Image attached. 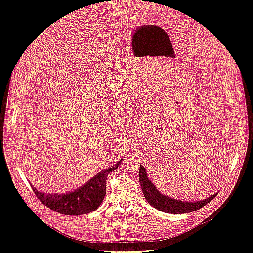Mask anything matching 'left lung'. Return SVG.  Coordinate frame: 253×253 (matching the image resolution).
<instances>
[{
	"label": "left lung",
	"instance_id": "left-lung-1",
	"mask_svg": "<svg viewBox=\"0 0 253 253\" xmlns=\"http://www.w3.org/2000/svg\"><path fill=\"white\" fill-rule=\"evenodd\" d=\"M139 182L141 185L144 198L148 201V203L151 206L154 207V208H156L157 210H160L166 213H171V214H182V213L193 212L197 209H201L202 207L210 203L213 198L216 196V194H214L209 198H206L204 201L189 203V202L177 201L169 196L163 195L156 189V187L153 185L152 181L149 180L145 168L141 165L139 169Z\"/></svg>",
	"mask_w": 253,
	"mask_h": 253
}]
</instances>
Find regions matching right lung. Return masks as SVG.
Segmentation results:
<instances>
[{"label": "right lung", "mask_w": 253, "mask_h": 253, "mask_svg": "<svg viewBox=\"0 0 253 253\" xmlns=\"http://www.w3.org/2000/svg\"><path fill=\"white\" fill-rule=\"evenodd\" d=\"M121 159L113 167L95 175L87 183L80 189L66 194H50L39 192L32 187L37 198L47 208L64 215H82L98 209L106 193V178L116 170Z\"/></svg>", "instance_id": "right-lung-1"}]
</instances>
